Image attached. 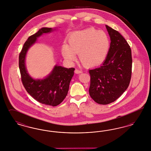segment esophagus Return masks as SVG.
Listing matches in <instances>:
<instances>
[{
    "label": "esophagus",
    "instance_id": "1",
    "mask_svg": "<svg viewBox=\"0 0 151 151\" xmlns=\"http://www.w3.org/2000/svg\"><path fill=\"white\" fill-rule=\"evenodd\" d=\"M75 73L78 74V73H81V72H82V71H81V70H78V69H75Z\"/></svg>",
    "mask_w": 151,
    "mask_h": 151
}]
</instances>
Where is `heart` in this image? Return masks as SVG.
Here are the masks:
<instances>
[{
    "mask_svg": "<svg viewBox=\"0 0 151 151\" xmlns=\"http://www.w3.org/2000/svg\"><path fill=\"white\" fill-rule=\"evenodd\" d=\"M67 41L68 45L62 46L63 56L72 62L79 53L80 61L87 67L101 63L107 55L110 45L107 34L93 28L72 33Z\"/></svg>",
    "mask_w": 151,
    "mask_h": 151,
    "instance_id": "obj_1",
    "label": "heart"
}]
</instances>
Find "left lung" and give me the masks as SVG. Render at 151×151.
<instances>
[{
  "instance_id": "1",
  "label": "left lung",
  "mask_w": 151,
  "mask_h": 151,
  "mask_svg": "<svg viewBox=\"0 0 151 151\" xmlns=\"http://www.w3.org/2000/svg\"><path fill=\"white\" fill-rule=\"evenodd\" d=\"M111 43L107 57L100 67L89 70V93L97 104L107 105L117 100L127 89L131 78L132 55L124 38L106 25Z\"/></svg>"
}]
</instances>
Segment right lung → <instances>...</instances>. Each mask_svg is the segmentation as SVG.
I'll return each mask as SVG.
<instances>
[{
    "mask_svg": "<svg viewBox=\"0 0 151 151\" xmlns=\"http://www.w3.org/2000/svg\"><path fill=\"white\" fill-rule=\"evenodd\" d=\"M52 30L51 28H42L29 37L19 54V65L22 83L27 92L40 103L55 106L64 100L67 95L75 68L56 65L45 79L34 80L27 73L25 65V55L30 46L36 42L37 37Z\"/></svg>",
    "mask_w": 151,
    "mask_h": 151,
    "instance_id": "1",
    "label": "right lung"
}]
</instances>
